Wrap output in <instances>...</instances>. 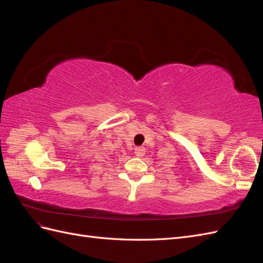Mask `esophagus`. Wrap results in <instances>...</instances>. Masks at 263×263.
<instances>
[{
	"label": "esophagus",
	"mask_w": 263,
	"mask_h": 263,
	"mask_svg": "<svg viewBox=\"0 0 263 263\" xmlns=\"http://www.w3.org/2000/svg\"><path fill=\"white\" fill-rule=\"evenodd\" d=\"M146 153V148L144 146H136L135 147V155L137 157H141L144 156Z\"/></svg>",
	"instance_id": "obj_1"
}]
</instances>
